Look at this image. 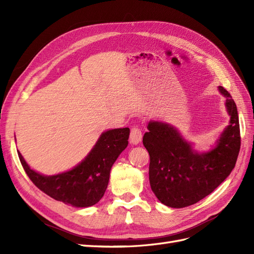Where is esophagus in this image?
Returning <instances> with one entry per match:
<instances>
[{"mask_svg": "<svg viewBox=\"0 0 254 254\" xmlns=\"http://www.w3.org/2000/svg\"><path fill=\"white\" fill-rule=\"evenodd\" d=\"M142 140V132L141 130L137 128V127H132L131 128V131H130V137H129V141L132 145H137Z\"/></svg>", "mask_w": 254, "mask_h": 254, "instance_id": "34e87169", "label": "esophagus"}]
</instances>
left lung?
Segmentation results:
<instances>
[{
    "label": "left lung",
    "instance_id": "8db88e82",
    "mask_svg": "<svg viewBox=\"0 0 254 254\" xmlns=\"http://www.w3.org/2000/svg\"><path fill=\"white\" fill-rule=\"evenodd\" d=\"M229 125L206 151H199L179 129L163 121H149L143 136L149 163V183L160 202L181 209L201 200L216 189L235 166L241 147L240 122L232 96L222 87Z\"/></svg>",
    "mask_w": 254,
    "mask_h": 254
}]
</instances>
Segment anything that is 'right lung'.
Wrapping results in <instances>:
<instances>
[{"instance_id": "add662e5", "label": "right lung", "mask_w": 254, "mask_h": 254, "mask_svg": "<svg viewBox=\"0 0 254 254\" xmlns=\"http://www.w3.org/2000/svg\"><path fill=\"white\" fill-rule=\"evenodd\" d=\"M129 128H115L102 132L83 160L71 170L47 176L36 172L18 151L29 179L45 194L75 207L94 205L104 196L111 167L128 145Z\"/></svg>"}]
</instances>
